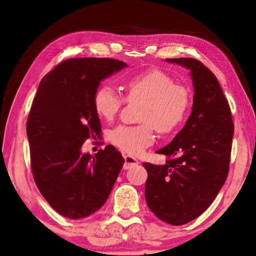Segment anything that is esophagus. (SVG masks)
<instances>
[{"mask_svg":"<svg viewBox=\"0 0 256 256\" xmlns=\"http://www.w3.org/2000/svg\"><path fill=\"white\" fill-rule=\"evenodd\" d=\"M124 160H125V164H124L125 170H128V168H131L133 166H138L140 164L138 160L135 158V157L130 156V155H125Z\"/></svg>","mask_w":256,"mask_h":256,"instance_id":"34e87169","label":"esophagus"}]
</instances>
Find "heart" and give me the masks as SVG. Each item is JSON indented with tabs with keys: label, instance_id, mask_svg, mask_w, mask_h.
Returning <instances> with one entry per match:
<instances>
[{
	"label": "heart",
	"instance_id": "1",
	"mask_svg": "<svg viewBox=\"0 0 256 256\" xmlns=\"http://www.w3.org/2000/svg\"><path fill=\"white\" fill-rule=\"evenodd\" d=\"M124 89L126 100L144 101L140 112L143 124L120 125L110 134L111 142L128 154L142 153L153 143L154 128L162 134L172 133L188 116L192 103L189 89L160 69L131 76L124 81ZM123 103V96L108 84L100 86L94 92V110L106 121L116 116Z\"/></svg>",
	"mask_w": 256,
	"mask_h": 256
}]
</instances>
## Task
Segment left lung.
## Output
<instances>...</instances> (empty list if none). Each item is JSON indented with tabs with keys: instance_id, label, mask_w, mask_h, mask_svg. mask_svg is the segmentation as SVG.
<instances>
[{
	"instance_id": "1",
	"label": "left lung",
	"mask_w": 256,
	"mask_h": 256,
	"mask_svg": "<svg viewBox=\"0 0 256 256\" xmlns=\"http://www.w3.org/2000/svg\"><path fill=\"white\" fill-rule=\"evenodd\" d=\"M190 70L192 111L172 142L158 150L170 160L164 165L143 162L148 170L145 199L162 221L182 226L212 204L229 172L234 125L218 79L197 59L168 58Z\"/></svg>"
}]
</instances>
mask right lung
Returning a JSON list of instances; mask_svg holds the SVG:
<instances>
[{"label":"right lung","mask_w":256,"mask_h":256,"mask_svg":"<svg viewBox=\"0 0 256 256\" xmlns=\"http://www.w3.org/2000/svg\"><path fill=\"white\" fill-rule=\"evenodd\" d=\"M125 67L110 58L68 59L38 86L26 126L32 176L52 208L68 219L99 210L123 167L124 158L113 146L94 156L82 153L81 146L101 133L96 90Z\"/></svg>","instance_id":"1"}]
</instances>
